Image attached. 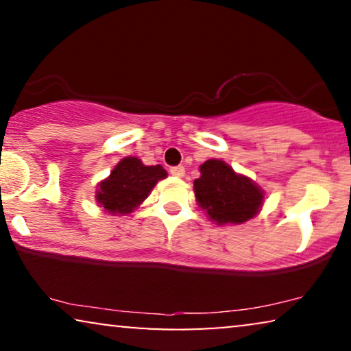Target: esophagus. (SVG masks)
I'll return each mask as SVG.
<instances>
[{"mask_svg": "<svg viewBox=\"0 0 351 351\" xmlns=\"http://www.w3.org/2000/svg\"><path fill=\"white\" fill-rule=\"evenodd\" d=\"M171 176H174V177H184L185 176V169L182 166H176V167H171Z\"/></svg>", "mask_w": 351, "mask_h": 351, "instance_id": "esophagus-1", "label": "esophagus"}]
</instances>
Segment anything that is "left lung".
<instances>
[{"instance_id":"obj_1","label":"left lung","mask_w":351,"mask_h":351,"mask_svg":"<svg viewBox=\"0 0 351 351\" xmlns=\"http://www.w3.org/2000/svg\"><path fill=\"white\" fill-rule=\"evenodd\" d=\"M193 182L196 203L210 222L241 225L261 213L265 193L251 177L238 174L223 160H208Z\"/></svg>"}]
</instances>
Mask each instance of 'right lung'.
Listing matches in <instances>:
<instances>
[{
	"mask_svg": "<svg viewBox=\"0 0 351 351\" xmlns=\"http://www.w3.org/2000/svg\"><path fill=\"white\" fill-rule=\"evenodd\" d=\"M166 177L162 166H145L138 158L126 156L95 186V201L99 208L112 215L131 214Z\"/></svg>",
	"mask_w": 351,
	"mask_h": 351,
	"instance_id": "add662e5",
	"label": "right lung"
}]
</instances>
